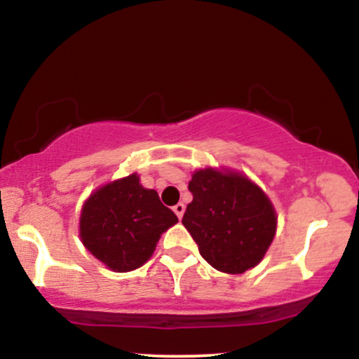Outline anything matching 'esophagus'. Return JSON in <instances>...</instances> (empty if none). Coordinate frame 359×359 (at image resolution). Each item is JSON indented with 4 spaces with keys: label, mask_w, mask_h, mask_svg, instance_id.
I'll list each match as a JSON object with an SVG mask.
<instances>
[{
    "label": "esophagus",
    "mask_w": 359,
    "mask_h": 359,
    "mask_svg": "<svg viewBox=\"0 0 359 359\" xmlns=\"http://www.w3.org/2000/svg\"><path fill=\"white\" fill-rule=\"evenodd\" d=\"M174 212L177 214V217H179V219H182V216H184V212H185V205L182 203L175 204L174 205Z\"/></svg>",
    "instance_id": "obj_1"
}]
</instances>
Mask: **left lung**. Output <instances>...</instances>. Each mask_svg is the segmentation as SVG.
Segmentation results:
<instances>
[{
  "instance_id": "obj_1",
  "label": "left lung",
  "mask_w": 359,
  "mask_h": 359,
  "mask_svg": "<svg viewBox=\"0 0 359 359\" xmlns=\"http://www.w3.org/2000/svg\"><path fill=\"white\" fill-rule=\"evenodd\" d=\"M189 191L182 224L205 262L231 275L255 269L277 233V212L263 189L241 172L205 167L194 172Z\"/></svg>"
}]
</instances>
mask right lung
Wrapping results in <instances>:
<instances>
[{
	"instance_id": "add662e5",
	"label": "right lung",
	"mask_w": 359,
	"mask_h": 359,
	"mask_svg": "<svg viewBox=\"0 0 359 359\" xmlns=\"http://www.w3.org/2000/svg\"><path fill=\"white\" fill-rule=\"evenodd\" d=\"M177 222L156 191L143 187L138 174H130L101 185L84 201L79 236L93 257L125 273L145 265L162 233Z\"/></svg>"
}]
</instances>
